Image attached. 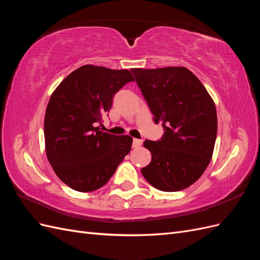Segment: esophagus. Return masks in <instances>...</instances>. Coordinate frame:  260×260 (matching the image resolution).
Instances as JSON below:
<instances>
[{"instance_id": "obj_1", "label": "esophagus", "mask_w": 260, "mask_h": 260, "mask_svg": "<svg viewBox=\"0 0 260 260\" xmlns=\"http://www.w3.org/2000/svg\"><path fill=\"white\" fill-rule=\"evenodd\" d=\"M142 143H143L142 140H140V139H133V146H135V147L141 146V145H142Z\"/></svg>"}]
</instances>
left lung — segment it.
Segmentation results:
<instances>
[{
    "instance_id": "left-lung-1",
    "label": "left lung",
    "mask_w": 260,
    "mask_h": 260,
    "mask_svg": "<svg viewBox=\"0 0 260 260\" xmlns=\"http://www.w3.org/2000/svg\"><path fill=\"white\" fill-rule=\"evenodd\" d=\"M131 72L154 121L164 128L161 140L144 141L152 160L141 172L160 191L184 190L201 178L214 153L218 128L214 100L185 67Z\"/></svg>"
}]
</instances>
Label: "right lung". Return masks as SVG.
I'll return each instance as SVG.
<instances>
[{
  "mask_svg": "<svg viewBox=\"0 0 260 260\" xmlns=\"http://www.w3.org/2000/svg\"><path fill=\"white\" fill-rule=\"evenodd\" d=\"M135 81L127 69L84 65L54 90L44 117L45 153L56 176L78 192L107 183L125 155L132 138L95 127L112 107L117 91Z\"/></svg>",
  "mask_w": 260,
  "mask_h": 260,
  "instance_id": "obj_1",
  "label": "right lung"
}]
</instances>
